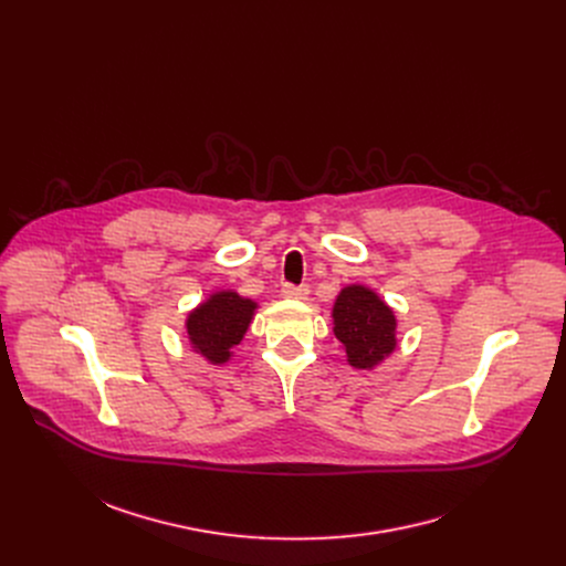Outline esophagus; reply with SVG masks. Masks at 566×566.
I'll return each instance as SVG.
<instances>
[{"instance_id":"obj_1","label":"esophagus","mask_w":566,"mask_h":566,"mask_svg":"<svg viewBox=\"0 0 566 566\" xmlns=\"http://www.w3.org/2000/svg\"><path fill=\"white\" fill-rule=\"evenodd\" d=\"M282 295H284V297H291V300H304V297L308 295V286H306V284H300V286H295V284H284V286H282Z\"/></svg>"}]
</instances>
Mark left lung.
Wrapping results in <instances>:
<instances>
[{
  "label": "left lung",
  "instance_id": "1",
  "mask_svg": "<svg viewBox=\"0 0 566 566\" xmlns=\"http://www.w3.org/2000/svg\"><path fill=\"white\" fill-rule=\"evenodd\" d=\"M334 334L358 369H369L396 347V319L391 308L365 286H347L334 306Z\"/></svg>",
  "mask_w": 566,
  "mask_h": 566
}]
</instances>
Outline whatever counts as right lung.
Returning <instances> with one entry per match:
<instances>
[{"instance_id":"obj_1","label":"right lung","mask_w":566,"mask_h":566,"mask_svg":"<svg viewBox=\"0 0 566 566\" xmlns=\"http://www.w3.org/2000/svg\"><path fill=\"white\" fill-rule=\"evenodd\" d=\"M253 311L255 302L239 297L232 291L214 293L188 315L186 327L190 343L210 363H226L230 349L244 338Z\"/></svg>"}]
</instances>
